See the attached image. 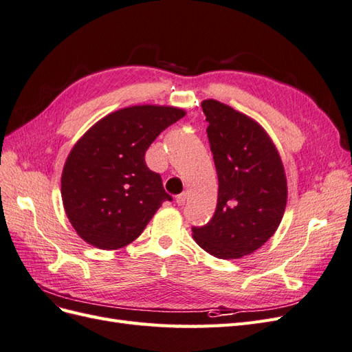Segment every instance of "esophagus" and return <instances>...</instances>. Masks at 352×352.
<instances>
[{
    "instance_id": "obj_1",
    "label": "esophagus",
    "mask_w": 352,
    "mask_h": 352,
    "mask_svg": "<svg viewBox=\"0 0 352 352\" xmlns=\"http://www.w3.org/2000/svg\"><path fill=\"white\" fill-rule=\"evenodd\" d=\"M186 198H188V194L186 192H182V194H179V195H176V202L179 206H182V204H185V201H186Z\"/></svg>"
}]
</instances>
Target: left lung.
Wrapping results in <instances>:
<instances>
[{
    "label": "left lung",
    "mask_w": 352,
    "mask_h": 352,
    "mask_svg": "<svg viewBox=\"0 0 352 352\" xmlns=\"http://www.w3.org/2000/svg\"><path fill=\"white\" fill-rule=\"evenodd\" d=\"M207 135L219 177L217 208L192 228L199 247L223 260L250 255L278 230L287 199L280 154L252 117L217 100H204Z\"/></svg>",
    "instance_id": "1"
}]
</instances>
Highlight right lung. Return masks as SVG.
I'll list each match as a JSON object with an SVG mask.
<instances>
[{
	"label": "right lung",
	"mask_w": 352,
	"mask_h": 352,
	"mask_svg": "<svg viewBox=\"0 0 352 352\" xmlns=\"http://www.w3.org/2000/svg\"><path fill=\"white\" fill-rule=\"evenodd\" d=\"M186 114L172 105H131L104 116L70 150L61 199L78 235L100 250H119L141 235L170 197L145 151Z\"/></svg>",
	"instance_id": "right-lung-1"
}]
</instances>
